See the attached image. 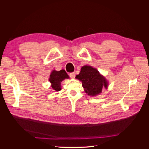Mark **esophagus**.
Returning a JSON list of instances; mask_svg holds the SVG:
<instances>
[{"label": "esophagus", "instance_id": "obj_1", "mask_svg": "<svg viewBox=\"0 0 149 149\" xmlns=\"http://www.w3.org/2000/svg\"><path fill=\"white\" fill-rule=\"evenodd\" d=\"M70 77L71 78H74L75 77V74L74 72H71L70 74Z\"/></svg>", "mask_w": 149, "mask_h": 149}]
</instances>
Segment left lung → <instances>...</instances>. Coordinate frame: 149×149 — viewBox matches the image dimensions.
<instances>
[{
  "mask_svg": "<svg viewBox=\"0 0 149 149\" xmlns=\"http://www.w3.org/2000/svg\"><path fill=\"white\" fill-rule=\"evenodd\" d=\"M75 78L82 82L85 92L90 96H96L101 93L102 88L107 89L108 87L107 79L91 66L82 67L79 74L76 75Z\"/></svg>",
  "mask_w": 149,
  "mask_h": 149,
  "instance_id": "8db88e82",
  "label": "left lung"
}]
</instances>
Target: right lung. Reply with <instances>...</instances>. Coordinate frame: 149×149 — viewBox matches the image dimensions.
Segmentation results:
<instances>
[{
  "label": "right lung",
  "mask_w": 149,
  "mask_h": 149,
  "mask_svg": "<svg viewBox=\"0 0 149 149\" xmlns=\"http://www.w3.org/2000/svg\"><path fill=\"white\" fill-rule=\"evenodd\" d=\"M66 78H69V76L64 70H62L59 71H52L49 78V81L51 83L52 90L56 91H60L61 90V82Z\"/></svg>",
  "instance_id": "obj_1"
}]
</instances>
